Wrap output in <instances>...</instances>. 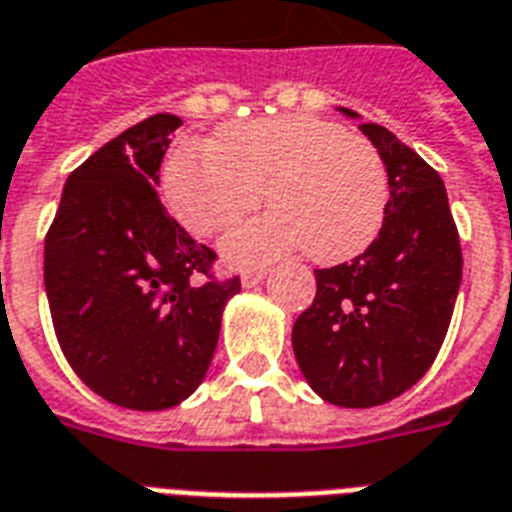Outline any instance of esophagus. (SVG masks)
<instances>
[{"mask_svg":"<svg viewBox=\"0 0 512 512\" xmlns=\"http://www.w3.org/2000/svg\"><path fill=\"white\" fill-rule=\"evenodd\" d=\"M269 269L267 267H261V269H251V272H245L243 275V285L245 288H253V285H259L264 277H267Z\"/></svg>","mask_w":512,"mask_h":512,"instance_id":"1","label":"esophagus"}]
</instances>
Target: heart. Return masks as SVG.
<instances>
[{
  "instance_id": "b5f03b06",
  "label": "heart",
  "mask_w": 512,
  "mask_h": 512,
  "mask_svg": "<svg viewBox=\"0 0 512 512\" xmlns=\"http://www.w3.org/2000/svg\"><path fill=\"white\" fill-rule=\"evenodd\" d=\"M163 190L198 237L230 230L267 190L275 211L224 237V256L235 264L251 267L298 248L317 264H341L383 230L388 171L367 137L293 113L222 126L216 145H179L163 169Z\"/></svg>"
}]
</instances>
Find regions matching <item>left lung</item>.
<instances>
[{
  "mask_svg": "<svg viewBox=\"0 0 512 512\" xmlns=\"http://www.w3.org/2000/svg\"><path fill=\"white\" fill-rule=\"evenodd\" d=\"M359 129L386 161V222L354 261L314 269L317 296L293 325V351L325 402L362 410L404 394L433 365L463 280V251L439 174L386 126Z\"/></svg>",
  "mask_w": 512,
  "mask_h": 512,
  "instance_id": "8db88e82",
  "label": "left lung"
}]
</instances>
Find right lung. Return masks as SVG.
I'll use <instances>...</instances> for the list:
<instances>
[{
  "instance_id": "1",
  "label": "right lung",
  "mask_w": 512,
  "mask_h": 512,
  "mask_svg": "<svg viewBox=\"0 0 512 512\" xmlns=\"http://www.w3.org/2000/svg\"><path fill=\"white\" fill-rule=\"evenodd\" d=\"M182 121L150 116L92 153L65 182L44 240V288L68 365L94 394L155 412L200 386L240 277L211 275L158 198L163 155Z\"/></svg>"
}]
</instances>
